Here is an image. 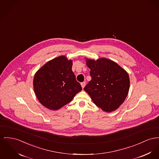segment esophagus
Segmentation results:
<instances>
[{
    "instance_id": "1",
    "label": "esophagus",
    "mask_w": 159,
    "mask_h": 159,
    "mask_svg": "<svg viewBox=\"0 0 159 159\" xmlns=\"http://www.w3.org/2000/svg\"><path fill=\"white\" fill-rule=\"evenodd\" d=\"M81 85L82 88L83 89V88L84 87L85 85V82H83V83H81Z\"/></svg>"
}]
</instances>
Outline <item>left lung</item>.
I'll return each mask as SVG.
<instances>
[{
  "label": "left lung",
  "mask_w": 159,
  "mask_h": 159,
  "mask_svg": "<svg viewBox=\"0 0 159 159\" xmlns=\"http://www.w3.org/2000/svg\"><path fill=\"white\" fill-rule=\"evenodd\" d=\"M92 80L85 91L96 106L106 112L117 109L127 98L129 78L127 72L116 63L105 58L97 60L86 58Z\"/></svg>",
  "instance_id": "1"
}]
</instances>
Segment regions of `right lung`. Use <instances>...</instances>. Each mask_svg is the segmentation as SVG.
<instances>
[{
    "label": "right lung",
    "instance_id": "1",
    "mask_svg": "<svg viewBox=\"0 0 159 159\" xmlns=\"http://www.w3.org/2000/svg\"><path fill=\"white\" fill-rule=\"evenodd\" d=\"M72 64L71 60L61 55L46 63L35 73L34 90L43 106L58 110L71 102L82 90L72 72Z\"/></svg>",
    "mask_w": 159,
    "mask_h": 159
}]
</instances>
